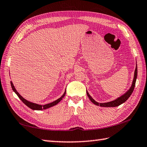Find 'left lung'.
Here are the masks:
<instances>
[{"mask_svg":"<svg viewBox=\"0 0 147 147\" xmlns=\"http://www.w3.org/2000/svg\"><path fill=\"white\" fill-rule=\"evenodd\" d=\"M137 74H138V69H137V65H136L135 71H134V75L133 83H132V85H131V88L126 92H125V94L122 95L121 96L119 97L118 98H117L115 100H113L112 101H110V102H107V103H98V102H97V101H96L91 96L90 94H89V92H88V91H86L87 95H88L89 98L90 99L91 102L93 103L94 105H97V106H100V107H115L119 106L120 105H121L123 103H124L125 101L130 97V96L131 95L132 92H133L134 86H135L136 80L137 79Z\"/></svg>","mask_w":147,"mask_h":147,"instance_id":"1","label":"left lung"}]
</instances>
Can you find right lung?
Segmentation results:
<instances>
[{
    "label": "right lung",
    "instance_id": "1",
    "mask_svg": "<svg viewBox=\"0 0 147 147\" xmlns=\"http://www.w3.org/2000/svg\"><path fill=\"white\" fill-rule=\"evenodd\" d=\"M11 88H12V89H13V91L17 94V96L19 97L20 100L23 101V103H25L26 106L30 108V109H31L32 110H42L49 109V108H50V107H52L53 106L56 105L58 104L59 102V101H60L62 100L63 98L65 96V94H66V90H65L63 94L60 98H58V100H56L55 101H53V102H51L50 103L44 105H38V104H37V103H32V102H30V101L25 100V99L23 98V96H21L19 94V92L16 91V89H15L14 86L13 85V83L12 82V81H11Z\"/></svg>",
    "mask_w": 147,
    "mask_h": 147
}]
</instances>
